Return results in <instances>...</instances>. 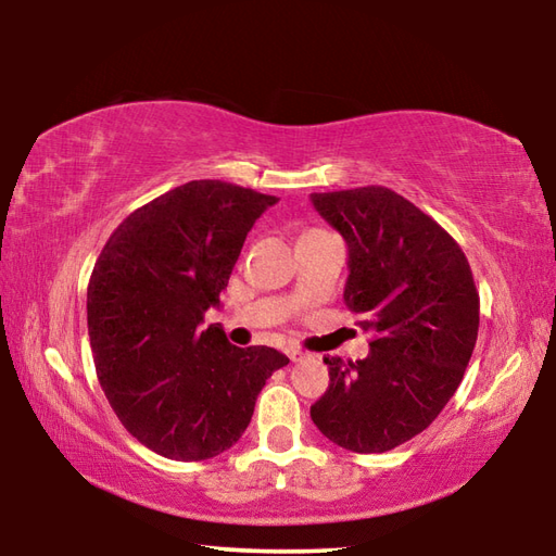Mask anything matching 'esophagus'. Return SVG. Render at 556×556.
<instances>
[{"mask_svg":"<svg viewBox=\"0 0 556 556\" xmlns=\"http://www.w3.org/2000/svg\"><path fill=\"white\" fill-rule=\"evenodd\" d=\"M285 353L289 355V361L291 363H301V361H306V351H301L299 345H285Z\"/></svg>","mask_w":556,"mask_h":556,"instance_id":"obj_1","label":"esophagus"}]
</instances>
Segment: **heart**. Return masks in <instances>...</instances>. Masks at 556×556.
<instances>
[{
    "instance_id": "1",
    "label": "heart",
    "mask_w": 556,
    "mask_h": 556,
    "mask_svg": "<svg viewBox=\"0 0 556 556\" xmlns=\"http://www.w3.org/2000/svg\"><path fill=\"white\" fill-rule=\"evenodd\" d=\"M324 230H308V232H304V238H308V235H321Z\"/></svg>"
}]
</instances>
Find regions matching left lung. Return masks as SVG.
<instances>
[{
    "label": "left lung",
    "mask_w": 556,
    "mask_h": 556,
    "mask_svg": "<svg viewBox=\"0 0 556 556\" xmlns=\"http://www.w3.org/2000/svg\"><path fill=\"white\" fill-rule=\"evenodd\" d=\"M343 235V301L370 331L363 361L324 357L328 390L312 419L333 444L382 454L425 431L464 380L478 338L473 271L458 242L384 186L312 193Z\"/></svg>",
    "instance_id": "1"
}]
</instances>
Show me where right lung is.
Listing matches in <instances>:
<instances>
[{"label": "right lung", "instance_id": "add662e5", "mask_svg": "<svg viewBox=\"0 0 556 556\" xmlns=\"http://www.w3.org/2000/svg\"><path fill=\"white\" fill-rule=\"evenodd\" d=\"M277 195L188 181L129 213L88 285V336L100 388L131 437L174 460L238 444L255 400L289 357L238 348L203 314L220 301L242 242Z\"/></svg>", "mask_w": 556, "mask_h": 556}]
</instances>
